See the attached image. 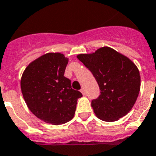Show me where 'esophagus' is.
<instances>
[{
  "instance_id": "obj_1",
  "label": "esophagus",
  "mask_w": 156,
  "mask_h": 156,
  "mask_svg": "<svg viewBox=\"0 0 156 156\" xmlns=\"http://www.w3.org/2000/svg\"><path fill=\"white\" fill-rule=\"evenodd\" d=\"M81 93L82 94H83V95H85V94H86V92H85V90H84V88H82V89H81Z\"/></svg>"
}]
</instances>
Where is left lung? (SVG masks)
Here are the masks:
<instances>
[{
	"instance_id": "left-lung-1",
	"label": "left lung",
	"mask_w": 156,
	"mask_h": 156,
	"mask_svg": "<svg viewBox=\"0 0 156 156\" xmlns=\"http://www.w3.org/2000/svg\"><path fill=\"white\" fill-rule=\"evenodd\" d=\"M93 74L101 94L91 102L98 119L115 122L132 109L140 90V74L135 63L123 54L108 46L91 54L77 55Z\"/></svg>"
}]
</instances>
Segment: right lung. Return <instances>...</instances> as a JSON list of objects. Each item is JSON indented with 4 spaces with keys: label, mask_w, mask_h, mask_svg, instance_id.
<instances>
[{
    "label": "right lung",
    "mask_w": 156,
    "mask_h": 156,
    "mask_svg": "<svg viewBox=\"0 0 156 156\" xmlns=\"http://www.w3.org/2000/svg\"><path fill=\"white\" fill-rule=\"evenodd\" d=\"M69 58L62 53H47L30 62L21 78V90L28 108L39 119L61 125L74 118L82 94L71 88L64 76Z\"/></svg>",
    "instance_id": "1"
}]
</instances>
